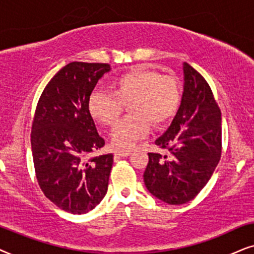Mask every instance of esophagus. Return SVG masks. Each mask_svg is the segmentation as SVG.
Returning <instances> with one entry per match:
<instances>
[{
    "instance_id": "34e87169",
    "label": "esophagus",
    "mask_w": 254,
    "mask_h": 254,
    "mask_svg": "<svg viewBox=\"0 0 254 254\" xmlns=\"http://www.w3.org/2000/svg\"><path fill=\"white\" fill-rule=\"evenodd\" d=\"M130 154H131V150H116L115 151V155L118 158L129 157Z\"/></svg>"
}]
</instances>
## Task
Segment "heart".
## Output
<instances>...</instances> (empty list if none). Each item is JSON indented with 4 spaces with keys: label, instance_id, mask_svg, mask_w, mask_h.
<instances>
[{
    "label": "heart",
    "instance_id": "b5f03b06",
    "mask_svg": "<svg viewBox=\"0 0 254 254\" xmlns=\"http://www.w3.org/2000/svg\"><path fill=\"white\" fill-rule=\"evenodd\" d=\"M110 92L96 89L88 99V113L102 125H113L120 118L124 104L130 115L115 125L111 140L115 146L129 148L146 137L154 127L166 124L178 113L182 93L179 81L162 76L157 70L136 67L115 77Z\"/></svg>",
    "mask_w": 254,
    "mask_h": 254
}]
</instances>
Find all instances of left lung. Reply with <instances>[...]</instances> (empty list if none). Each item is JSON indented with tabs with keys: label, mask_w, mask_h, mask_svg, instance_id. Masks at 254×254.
<instances>
[{
	"label": "left lung",
	"mask_w": 254,
	"mask_h": 254,
	"mask_svg": "<svg viewBox=\"0 0 254 254\" xmlns=\"http://www.w3.org/2000/svg\"><path fill=\"white\" fill-rule=\"evenodd\" d=\"M180 108L155 145L168 154L148 153L144 172L147 190L168 204L191 201L210 180L222 153V116L211 88L184 63Z\"/></svg>",
	"instance_id": "obj_1"
}]
</instances>
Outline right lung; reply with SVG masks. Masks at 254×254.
Masks as SVG:
<instances>
[{
    "label": "right lung",
    "instance_id": "obj_1",
    "mask_svg": "<svg viewBox=\"0 0 254 254\" xmlns=\"http://www.w3.org/2000/svg\"><path fill=\"white\" fill-rule=\"evenodd\" d=\"M110 65L70 63L54 75L37 104L31 130L39 187L70 214L93 210L107 194L114 155H94L104 146L88 99Z\"/></svg>",
    "mask_w": 254,
    "mask_h": 254
}]
</instances>
